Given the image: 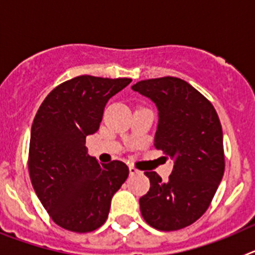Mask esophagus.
<instances>
[{
  "label": "esophagus",
  "instance_id": "34e87169",
  "mask_svg": "<svg viewBox=\"0 0 255 255\" xmlns=\"http://www.w3.org/2000/svg\"><path fill=\"white\" fill-rule=\"evenodd\" d=\"M129 170H130V175H136V173H140V171H139L138 168H135L134 166H130Z\"/></svg>",
  "mask_w": 255,
  "mask_h": 255
}]
</instances>
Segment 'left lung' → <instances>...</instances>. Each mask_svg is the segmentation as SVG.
I'll return each instance as SVG.
<instances>
[{"label": "left lung", "mask_w": 255, "mask_h": 255, "mask_svg": "<svg viewBox=\"0 0 255 255\" xmlns=\"http://www.w3.org/2000/svg\"><path fill=\"white\" fill-rule=\"evenodd\" d=\"M158 108L154 147L175 161L166 182L145 171L150 189L139 199L148 225L161 231L190 226L208 209L225 172L224 135L215 107L189 83L173 76L132 85Z\"/></svg>", "instance_id": "8db88e82"}]
</instances>
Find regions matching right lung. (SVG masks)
<instances>
[{"label": "right lung", "instance_id": "1", "mask_svg": "<svg viewBox=\"0 0 255 255\" xmlns=\"http://www.w3.org/2000/svg\"><path fill=\"white\" fill-rule=\"evenodd\" d=\"M130 82L76 76L57 85L35 115L29 175L40 203L62 229L83 234L102 226L112 197L129 176L124 162L102 164L88 154L85 138L100 129L108 100Z\"/></svg>", "mask_w": 255, "mask_h": 255}]
</instances>
